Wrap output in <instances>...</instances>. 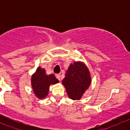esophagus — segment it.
<instances>
[{
	"mask_svg": "<svg viewBox=\"0 0 130 130\" xmlns=\"http://www.w3.org/2000/svg\"><path fill=\"white\" fill-rule=\"evenodd\" d=\"M56 77H57V78L58 80L59 81H60V75L59 74H57L56 75Z\"/></svg>",
	"mask_w": 130,
	"mask_h": 130,
	"instance_id": "1",
	"label": "esophagus"
}]
</instances>
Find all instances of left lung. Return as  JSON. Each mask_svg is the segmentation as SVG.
I'll return each instance as SVG.
<instances>
[{"label": "left lung", "mask_w": 130, "mask_h": 130, "mask_svg": "<svg viewBox=\"0 0 130 130\" xmlns=\"http://www.w3.org/2000/svg\"><path fill=\"white\" fill-rule=\"evenodd\" d=\"M62 84L70 99L79 100L91 84L89 69L80 61L70 64Z\"/></svg>", "instance_id": "8db88e82"}]
</instances>
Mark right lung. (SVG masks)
Instances as JSON below:
<instances>
[{"label":"right lung","instance_id":"add662e5","mask_svg":"<svg viewBox=\"0 0 130 130\" xmlns=\"http://www.w3.org/2000/svg\"><path fill=\"white\" fill-rule=\"evenodd\" d=\"M59 81L53 74L47 75L44 69L38 67L36 72L31 76V86L34 93L39 99H43L48 94L50 86Z\"/></svg>","mask_w":130,"mask_h":130}]
</instances>
